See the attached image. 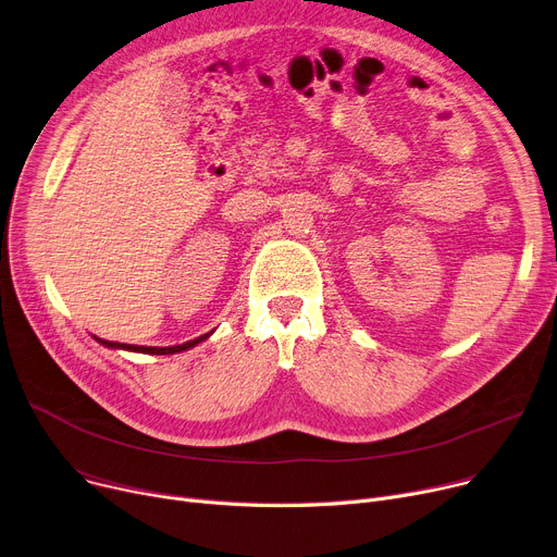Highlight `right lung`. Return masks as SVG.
<instances>
[{
	"label": "right lung",
	"mask_w": 557,
	"mask_h": 557,
	"mask_svg": "<svg viewBox=\"0 0 557 557\" xmlns=\"http://www.w3.org/2000/svg\"><path fill=\"white\" fill-rule=\"evenodd\" d=\"M212 333V331H210ZM210 333H206V336H199L195 341H188L183 345H174V347H140V345H121V343H111V341H102V338H96L100 345L109 347V349H127V351H138V354H152V356H168V354H178V351H185V349H193L195 345H199L201 341H206Z\"/></svg>",
	"instance_id": "obj_1"
}]
</instances>
